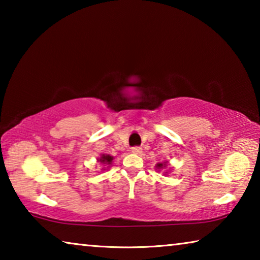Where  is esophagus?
<instances>
[{"instance_id":"esophagus-1","label":"esophagus","mask_w":260,"mask_h":260,"mask_svg":"<svg viewBox=\"0 0 260 260\" xmlns=\"http://www.w3.org/2000/svg\"><path fill=\"white\" fill-rule=\"evenodd\" d=\"M132 152L135 153V155H141V153H142V149L140 147H134L132 148Z\"/></svg>"}]
</instances>
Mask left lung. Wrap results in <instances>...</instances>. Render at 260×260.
<instances>
[{"instance_id":"8db88e82","label":"left lung","mask_w":260,"mask_h":260,"mask_svg":"<svg viewBox=\"0 0 260 260\" xmlns=\"http://www.w3.org/2000/svg\"><path fill=\"white\" fill-rule=\"evenodd\" d=\"M167 166H169V161L165 160V161H161V162H157L155 167H156L157 171H160V170H165ZM165 174H167V172H165Z\"/></svg>"}]
</instances>
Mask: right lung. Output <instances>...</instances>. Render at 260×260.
Masks as SVG:
<instances>
[{"mask_svg":"<svg viewBox=\"0 0 260 260\" xmlns=\"http://www.w3.org/2000/svg\"><path fill=\"white\" fill-rule=\"evenodd\" d=\"M112 160H113V156H110V155H104L102 153L100 158H98V161L101 162L103 166H107V167H103V170H108L110 165L112 164Z\"/></svg>","mask_w":260,"mask_h":260,"instance_id":"right-lung-1","label":"right lung"}]
</instances>
